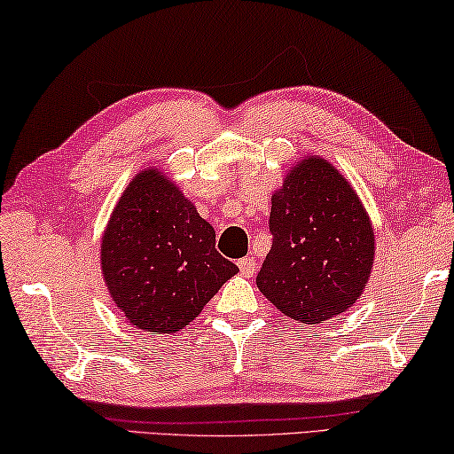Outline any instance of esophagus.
<instances>
[{
  "label": "esophagus",
  "mask_w": 454,
  "mask_h": 454,
  "mask_svg": "<svg viewBox=\"0 0 454 454\" xmlns=\"http://www.w3.org/2000/svg\"><path fill=\"white\" fill-rule=\"evenodd\" d=\"M237 265H239V271L245 278H251L255 273V259L254 257H243L237 262Z\"/></svg>",
  "instance_id": "obj_1"
}]
</instances>
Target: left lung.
<instances>
[{
    "mask_svg": "<svg viewBox=\"0 0 454 454\" xmlns=\"http://www.w3.org/2000/svg\"><path fill=\"white\" fill-rule=\"evenodd\" d=\"M273 243L257 287L281 314L322 324L352 308L374 263V229L328 160L301 159L271 197Z\"/></svg>",
    "mask_w": 454,
    "mask_h": 454,
    "instance_id": "8db88e82",
    "label": "left lung"
}]
</instances>
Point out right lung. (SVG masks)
Masks as SVG:
<instances>
[{
  "mask_svg": "<svg viewBox=\"0 0 454 454\" xmlns=\"http://www.w3.org/2000/svg\"><path fill=\"white\" fill-rule=\"evenodd\" d=\"M110 297L138 330L189 325L237 265L215 249L213 227L159 168L132 178L100 243Z\"/></svg>",
  "mask_w": 454,
  "mask_h": 454,
  "instance_id": "right-lung-1",
  "label": "right lung"
}]
</instances>
